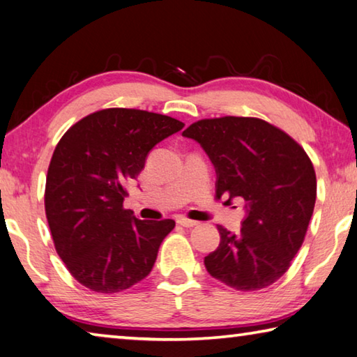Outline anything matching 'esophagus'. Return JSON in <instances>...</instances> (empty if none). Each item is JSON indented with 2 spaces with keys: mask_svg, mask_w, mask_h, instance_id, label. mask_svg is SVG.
Segmentation results:
<instances>
[{
  "mask_svg": "<svg viewBox=\"0 0 357 357\" xmlns=\"http://www.w3.org/2000/svg\"><path fill=\"white\" fill-rule=\"evenodd\" d=\"M178 223H179V225L185 227V228H192V227L198 225V222L190 220V219H185V217H178Z\"/></svg>",
  "mask_w": 357,
  "mask_h": 357,
  "instance_id": "1",
  "label": "esophagus"
}]
</instances>
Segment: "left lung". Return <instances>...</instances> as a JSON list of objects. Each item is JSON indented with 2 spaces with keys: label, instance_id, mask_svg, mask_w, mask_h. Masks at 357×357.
Masks as SVG:
<instances>
[{
  "label": "left lung",
  "instance_id": "left-lung-1",
  "mask_svg": "<svg viewBox=\"0 0 357 357\" xmlns=\"http://www.w3.org/2000/svg\"><path fill=\"white\" fill-rule=\"evenodd\" d=\"M183 135L200 143L215 168V197L245 202L241 231L217 227L220 244L204 257L214 279L255 291L287 273L304 243L317 200L313 165L298 143L258 118L202 119Z\"/></svg>",
  "mask_w": 357,
  "mask_h": 357
}]
</instances>
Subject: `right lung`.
Returning a JSON list of instances; mask_svg holds the SVG:
<instances>
[{
	"label": "right lung",
	"mask_w": 357,
	"mask_h": 357,
	"mask_svg": "<svg viewBox=\"0 0 357 357\" xmlns=\"http://www.w3.org/2000/svg\"><path fill=\"white\" fill-rule=\"evenodd\" d=\"M184 128L134 108L88 114L56 144L45 184V214L69 273L98 293H119L146 277L174 220H140L123 203L149 151Z\"/></svg>",
	"instance_id": "obj_1"
}]
</instances>
